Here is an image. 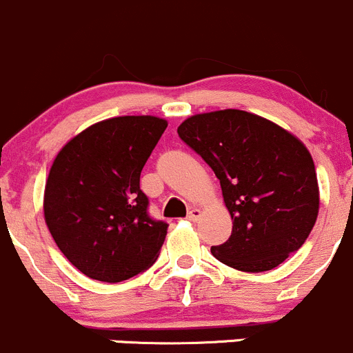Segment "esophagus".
Instances as JSON below:
<instances>
[{
    "mask_svg": "<svg viewBox=\"0 0 353 353\" xmlns=\"http://www.w3.org/2000/svg\"><path fill=\"white\" fill-rule=\"evenodd\" d=\"M199 215H201V212H199L198 208H191L190 212H188V220H191V222H194V220L199 219Z\"/></svg>",
    "mask_w": 353,
    "mask_h": 353,
    "instance_id": "obj_1",
    "label": "esophagus"
}]
</instances>
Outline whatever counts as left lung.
Returning a JSON list of instances; mask_svg holds the SVG:
<instances>
[{"label":"left lung","mask_w":353,"mask_h":353,"mask_svg":"<svg viewBox=\"0 0 353 353\" xmlns=\"http://www.w3.org/2000/svg\"><path fill=\"white\" fill-rule=\"evenodd\" d=\"M181 140L212 167L232 234L212 254L241 272H268L299 251L318 219L319 190L307 148L283 128L239 109L191 116Z\"/></svg>","instance_id":"obj_1"}]
</instances>
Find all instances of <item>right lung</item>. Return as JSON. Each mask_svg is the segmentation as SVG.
Returning a JSON list of instances; mask_svg holds the SVG:
<instances>
[{
    "label": "right lung",
    "instance_id": "obj_1",
    "mask_svg": "<svg viewBox=\"0 0 353 353\" xmlns=\"http://www.w3.org/2000/svg\"><path fill=\"white\" fill-rule=\"evenodd\" d=\"M167 121L121 116L68 141L44 191V219L56 245L83 275L117 283L155 263L169 223L152 219L140 174Z\"/></svg>",
    "mask_w": 353,
    "mask_h": 353
}]
</instances>
